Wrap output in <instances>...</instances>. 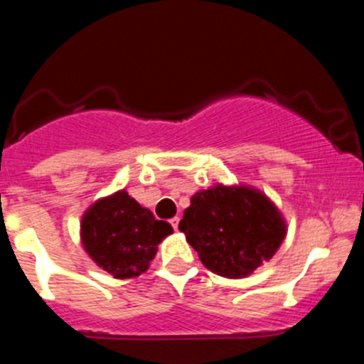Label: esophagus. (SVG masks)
<instances>
[{
    "label": "esophagus",
    "mask_w": 364,
    "mask_h": 364,
    "mask_svg": "<svg viewBox=\"0 0 364 364\" xmlns=\"http://www.w3.org/2000/svg\"><path fill=\"white\" fill-rule=\"evenodd\" d=\"M178 222H180V218H178V217L171 218V226H173V230H178Z\"/></svg>",
    "instance_id": "1"
}]
</instances>
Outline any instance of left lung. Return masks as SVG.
I'll return each instance as SVG.
<instances>
[{
	"label": "left lung",
	"instance_id": "obj_1",
	"mask_svg": "<svg viewBox=\"0 0 364 364\" xmlns=\"http://www.w3.org/2000/svg\"><path fill=\"white\" fill-rule=\"evenodd\" d=\"M178 230L202 264L222 277H246L269 260L284 240L277 208L255 189L217 186L197 193Z\"/></svg>",
	"mask_w": 364,
	"mask_h": 364
}]
</instances>
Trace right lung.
<instances>
[{
  "instance_id": "right-lung-1",
  "label": "right lung",
  "mask_w": 364,
  "mask_h": 364,
  "mask_svg": "<svg viewBox=\"0 0 364 364\" xmlns=\"http://www.w3.org/2000/svg\"><path fill=\"white\" fill-rule=\"evenodd\" d=\"M173 233L169 222L156 220L125 191L91 205L82 220V242L100 268L117 279L146 272L156 246Z\"/></svg>"
}]
</instances>
